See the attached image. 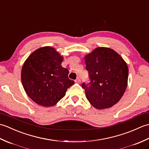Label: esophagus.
I'll return each mask as SVG.
<instances>
[{
	"mask_svg": "<svg viewBox=\"0 0 149 149\" xmlns=\"http://www.w3.org/2000/svg\"><path fill=\"white\" fill-rule=\"evenodd\" d=\"M75 82L76 83H81V80H80V79L79 78H77L76 79H75Z\"/></svg>",
	"mask_w": 149,
	"mask_h": 149,
	"instance_id": "esophagus-1",
	"label": "esophagus"
}]
</instances>
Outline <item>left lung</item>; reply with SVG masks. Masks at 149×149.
Returning a JSON list of instances; mask_svg holds the SVG:
<instances>
[{
	"instance_id": "left-lung-1",
	"label": "left lung",
	"mask_w": 149,
	"mask_h": 149,
	"mask_svg": "<svg viewBox=\"0 0 149 149\" xmlns=\"http://www.w3.org/2000/svg\"><path fill=\"white\" fill-rule=\"evenodd\" d=\"M84 59L90 80L88 84H82L87 99L97 109L111 107L127 88V63L113 49L104 47L93 49Z\"/></svg>"
}]
</instances>
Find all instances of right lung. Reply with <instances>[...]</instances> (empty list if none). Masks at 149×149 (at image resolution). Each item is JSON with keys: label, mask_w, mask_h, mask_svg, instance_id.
<instances>
[{"label": "right lung", "mask_w": 149, "mask_h": 149, "mask_svg": "<svg viewBox=\"0 0 149 149\" xmlns=\"http://www.w3.org/2000/svg\"><path fill=\"white\" fill-rule=\"evenodd\" d=\"M63 57L54 47L34 50L25 61L21 71L24 89L30 99L43 107L54 106L65 95L74 81L63 68Z\"/></svg>", "instance_id": "obj_1"}]
</instances>
